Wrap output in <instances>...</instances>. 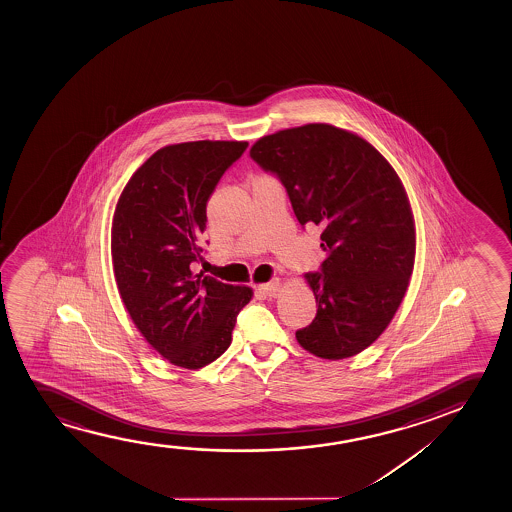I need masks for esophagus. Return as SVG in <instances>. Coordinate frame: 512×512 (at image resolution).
I'll return each mask as SVG.
<instances>
[{
  "mask_svg": "<svg viewBox=\"0 0 512 512\" xmlns=\"http://www.w3.org/2000/svg\"><path fill=\"white\" fill-rule=\"evenodd\" d=\"M280 280L276 278V280H271L269 283H262L259 285L260 294L267 295V297H276V295L280 294Z\"/></svg>",
  "mask_w": 512,
  "mask_h": 512,
  "instance_id": "1",
  "label": "esophagus"
}]
</instances>
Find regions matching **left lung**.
<instances>
[{"instance_id": "left-lung-1", "label": "left lung", "mask_w": 512, "mask_h": 512, "mask_svg": "<svg viewBox=\"0 0 512 512\" xmlns=\"http://www.w3.org/2000/svg\"><path fill=\"white\" fill-rule=\"evenodd\" d=\"M280 178L299 224L320 225L327 259L304 274L316 316L297 343L316 357H353L392 322L409 287L416 229L392 164L358 134L306 124L262 136L250 148Z\"/></svg>"}]
</instances>
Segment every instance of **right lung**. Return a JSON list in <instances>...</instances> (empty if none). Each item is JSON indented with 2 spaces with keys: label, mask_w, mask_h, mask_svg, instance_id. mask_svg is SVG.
Instances as JSON below:
<instances>
[{
  "label": "right lung",
  "mask_w": 512,
  "mask_h": 512,
  "mask_svg": "<svg viewBox=\"0 0 512 512\" xmlns=\"http://www.w3.org/2000/svg\"><path fill=\"white\" fill-rule=\"evenodd\" d=\"M246 141L162 147L134 171L112 222L113 274L136 329L159 355L201 369L232 341L253 290L192 271L201 257L206 203Z\"/></svg>",
  "instance_id": "1"
}]
</instances>
